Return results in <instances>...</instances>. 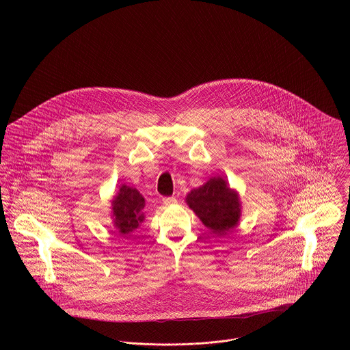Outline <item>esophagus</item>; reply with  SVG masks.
I'll list each match as a JSON object with an SVG mask.
<instances>
[{"mask_svg":"<svg viewBox=\"0 0 350 350\" xmlns=\"http://www.w3.org/2000/svg\"><path fill=\"white\" fill-rule=\"evenodd\" d=\"M163 203L165 204V206H168V204H174V203H176V198H174V197H165V198H163Z\"/></svg>","mask_w":350,"mask_h":350,"instance_id":"34e87169","label":"esophagus"}]
</instances>
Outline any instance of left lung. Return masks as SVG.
<instances>
[{"mask_svg": "<svg viewBox=\"0 0 350 350\" xmlns=\"http://www.w3.org/2000/svg\"><path fill=\"white\" fill-rule=\"evenodd\" d=\"M186 202L214 234L229 232L240 218L239 197L222 178H211L202 187L191 190Z\"/></svg>", "mask_w": 350, "mask_h": 350, "instance_id": "8db88e82", "label": "left lung"}]
</instances>
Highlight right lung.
Masks as SVG:
<instances>
[{
	"mask_svg": "<svg viewBox=\"0 0 350 350\" xmlns=\"http://www.w3.org/2000/svg\"><path fill=\"white\" fill-rule=\"evenodd\" d=\"M111 206L114 224L121 234L133 232L144 219V198L136 189L122 186Z\"/></svg>",
	"mask_w": 350,
	"mask_h": 350,
	"instance_id": "1",
	"label": "right lung"
}]
</instances>
